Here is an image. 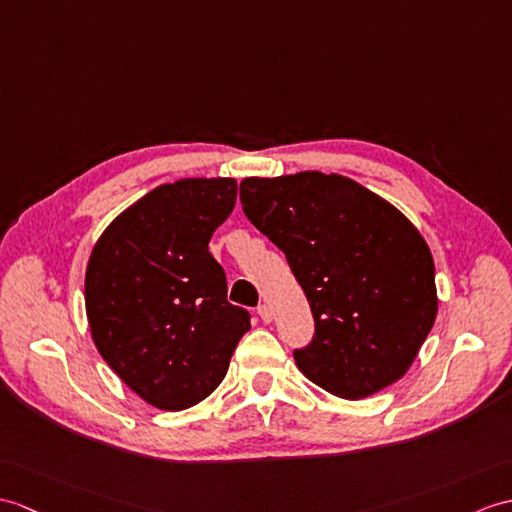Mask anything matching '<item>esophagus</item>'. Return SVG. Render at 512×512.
<instances>
[{"mask_svg": "<svg viewBox=\"0 0 512 512\" xmlns=\"http://www.w3.org/2000/svg\"><path fill=\"white\" fill-rule=\"evenodd\" d=\"M257 314H259L261 320H264V323H270V320H272V310H270L268 305H259L257 307Z\"/></svg>", "mask_w": 512, "mask_h": 512, "instance_id": "esophagus-1", "label": "esophagus"}]
</instances>
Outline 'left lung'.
<instances>
[{"label": "left lung", "mask_w": 512, "mask_h": 512, "mask_svg": "<svg viewBox=\"0 0 512 512\" xmlns=\"http://www.w3.org/2000/svg\"><path fill=\"white\" fill-rule=\"evenodd\" d=\"M240 200L310 301L314 338L294 349L299 371L351 401L406 375L438 307L434 259L414 224L340 174L251 176Z\"/></svg>", "instance_id": "obj_1"}]
</instances>
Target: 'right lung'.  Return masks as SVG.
<instances>
[{
  "label": "right lung",
  "instance_id": "1",
  "mask_svg": "<svg viewBox=\"0 0 512 512\" xmlns=\"http://www.w3.org/2000/svg\"><path fill=\"white\" fill-rule=\"evenodd\" d=\"M235 196L233 178L161 185L93 246L85 277L93 342L154 408L176 412L209 397L251 329V314L227 301V275L209 253Z\"/></svg>",
  "mask_w": 512,
  "mask_h": 512
}]
</instances>
